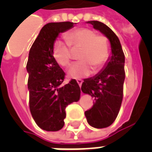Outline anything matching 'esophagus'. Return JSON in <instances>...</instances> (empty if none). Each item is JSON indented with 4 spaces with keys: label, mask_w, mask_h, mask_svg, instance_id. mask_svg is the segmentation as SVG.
I'll use <instances>...</instances> for the list:
<instances>
[{
    "label": "esophagus",
    "mask_w": 152,
    "mask_h": 152,
    "mask_svg": "<svg viewBox=\"0 0 152 152\" xmlns=\"http://www.w3.org/2000/svg\"><path fill=\"white\" fill-rule=\"evenodd\" d=\"M76 81H77V83H78L79 86H80V87H81L82 83H83V80H82L81 79H77V80H76Z\"/></svg>",
    "instance_id": "esophagus-1"
}]
</instances>
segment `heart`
I'll use <instances>...</instances> for the list:
<instances>
[{"label": "heart", "instance_id": "1", "mask_svg": "<svg viewBox=\"0 0 152 152\" xmlns=\"http://www.w3.org/2000/svg\"><path fill=\"white\" fill-rule=\"evenodd\" d=\"M65 43L60 39L53 42L52 54L57 64L68 67L74 57V53H78L80 61L68 70L69 77L80 79L89 76L92 69L98 72L103 69L111 53V45L103 34H97L92 29L81 27L64 34Z\"/></svg>", "mask_w": 152, "mask_h": 152}]
</instances>
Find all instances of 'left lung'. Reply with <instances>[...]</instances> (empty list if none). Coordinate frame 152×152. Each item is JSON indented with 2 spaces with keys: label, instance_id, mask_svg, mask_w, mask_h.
<instances>
[{
  "label": "left lung",
  "instance_id": "1",
  "mask_svg": "<svg viewBox=\"0 0 152 152\" xmlns=\"http://www.w3.org/2000/svg\"><path fill=\"white\" fill-rule=\"evenodd\" d=\"M110 40L111 57L105 69L91 78L83 80L81 90L94 98L93 106L85 111L88 124L97 129L106 128L118 117L123 99L125 81V54L119 39L103 23L88 21Z\"/></svg>",
  "mask_w": 152,
  "mask_h": 152
}]
</instances>
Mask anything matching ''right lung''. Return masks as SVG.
<instances>
[{
  "instance_id": "add662e5",
  "label": "right lung",
  "mask_w": 152,
  "mask_h": 152,
  "mask_svg": "<svg viewBox=\"0 0 152 152\" xmlns=\"http://www.w3.org/2000/svg\"><path fill=\"white\" fill-rule=\"evenodd\" d=\"M73 25L71 22L49 23L42 28L30 50L27 63L30 110L38 126L46 131L61 129L66 106L80 97L76 80L61 85L65 73L52 54L58 34Z\"/></svg>"
}]
</instances>
